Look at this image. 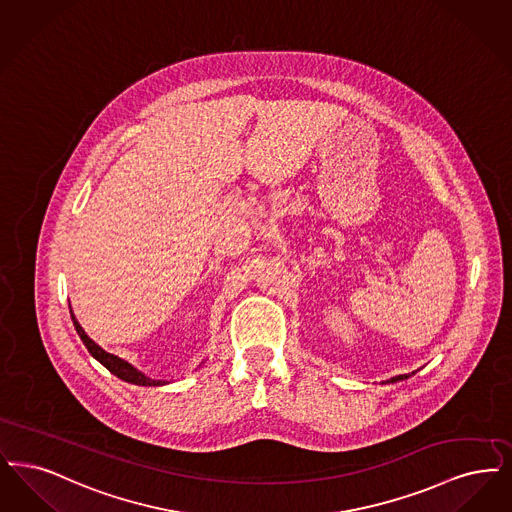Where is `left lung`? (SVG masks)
I'll list each match as a JSON object with an SVG mask.
<instances>
[{"label":"left lung","mask_w":512,"mask_h":512,"mask_svg":"<svg viewBox=\"0 0 512 512\" xmlns=\"http://www.w3.org/2000/svg\"><path fill=\"white\" fill-rule=\"evenodd\" d=\"M415 375V371L411 373V375H398V377L390 378V380H386V382H382V384H396V382H401V380H407L409 377H413Z\"/></svg>","instance_id":"left-lung-1"}]
</instances>
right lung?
Here are the masks:
<instances>
[{"instance_id":"1","label":"right lung","mask_w":512,"mask_h":512,"mask_svg":"<svg viewBox=\"0 0 512 512\" xmlns=\"http://www.w3.org/2000/svg\"><path fill=\"white\" fill-rule=\"evenodd\" d=\"M68 308H70V304H68ZM70 317H72V323H74V329H76V333L80 336V340L84 342V346L88 348L89 354L95 357L105 369H109L114 377L120 378V380H124V382H130V384H137V386H164V384H170L172 380H158V378L147 377L145 373H141L139 369H135L132 363H128L126 359H122V357L114 356V354H109V352H105L99 344H95L91 338H89L86 331L82 329V325L78 323V319L74 317V313H72V308H70ZM204 363V361H202ZM202 363H199V367H202ZM197 367V369H199ZM195 369V371H197Z\"/></svg>"}]
</instances>
